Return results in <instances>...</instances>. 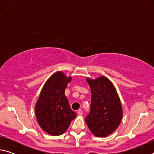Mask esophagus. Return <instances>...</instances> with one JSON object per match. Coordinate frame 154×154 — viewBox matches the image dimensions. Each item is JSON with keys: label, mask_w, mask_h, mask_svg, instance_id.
<instances>
[{"label": "esophagus", "mask_w": 154, "mask_h": 154, "mask_svg": "<svg viewBox=\"0 0 154 154\" xmlns=\"http://www.w3.org/2000/svg\"><path fill=\"white\" fill-rule=\"evenodd\" d=\"M77 114L79 115V116H82V115L83 114V111L82 109H79V110L77 111Z\"/></svg>", "instance_id": "34e87169"}]
</instances>
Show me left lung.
Masks as SVG:
<instances>
[{
  "label": "left lung",
  "mask_w": 154,
  "mask_h": 154,
  "mask_svg": "<svg viewBox=\"0 0 154 154\" xmlns=\"http://www.w3.org/2000/svg\"><path fill=\"white\" fill-rule=\"evenodd\" d=\"M92 97L90 111L85 118L88 128L98 137H105L117 129L123 116L120 99L108 78H87Z\"/></svg>",
  "instance_id": "left-lung-1"
}]
</instances>
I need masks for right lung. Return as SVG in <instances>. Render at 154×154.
I'll list each match as a JSON object with an SVG mask.
<instances>
[{
  "label": "right lung",
  "instance_id": "right-lung-1",
  "mask_svg": "<svg viewBox=\"0 0 154 154\" xmlns=\"http://www.w3.org/2000/svg\"><path fill=\"white\" fill-rule=\"evenodd\" d=\"M72 80L63 72L57 71L47 80L35 105V115L41 128L53 136L63 134L76 113L70 107L64 91Z\"/></svg>",
  "mask_w": 154,
  "mask_h": 154
}]
</instances>
